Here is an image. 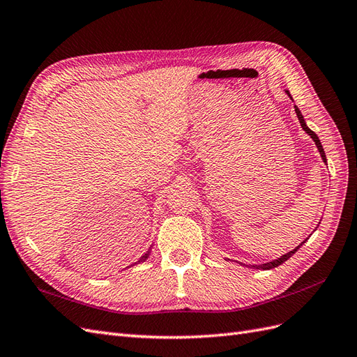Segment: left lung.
Here are the masks:
<instances>
[{
    "mask_svg": "<svg viewBox=\"0 0 357 357\" xmlns=\"http://www.w3.org/2000/svg\"><path fill=\"white\" fill-rule=\"evenodd\" d=\"M286 93L290 96V93H289V91H286ZM291 98V96H290ZM295 112H296V116H298V119H299V123H301V126H302V129H304V131L312 138V142L316 143V146H317V149H319V152H320V156H321V159H323V162H326V155H325V150H323V146H321V143H320V139H319V137L316 135V132H312L311 129L307 126V123H305V121H304V116H302V113H301V110L298 109V107L295 105ZM308 240V238H307ZM305 240V241H307ZM305 241H302L296 248H294V250L291 252H289V253H286V255H283L282 257H278V259H274V261H271V262H266V264H262V265H252L253 268H256V269H273V268H275V266H278V265H282L283 262H286L289 257H291L294 256V253H296V250L298 248L304 244Z\"/></svg>",
    "mask_w": 357,
    "mask_h": 357,
    "instance_id": "obj_1",
    "label": "left lung"
}]
</instances>
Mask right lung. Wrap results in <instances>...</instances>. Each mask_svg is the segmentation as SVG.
<instances>
[{"label":"right lung","instance_id":"1","mask_svg":"<svg viewBox=\"0 0 357 357\" xmlns=\"http://www.w3.org/2000/svg\"><path fill=\"white\" fill-rule=\"evenodd\" d=\"M150 252H152V250H150V248H149V250H147V252H146V253H144V255H143L142 257H139V261H137L135 264H139V262H144V261H146V259H147V257L150 256Z\"/></svg>","mask_w":357,"mask_h":357}]
</instances>
